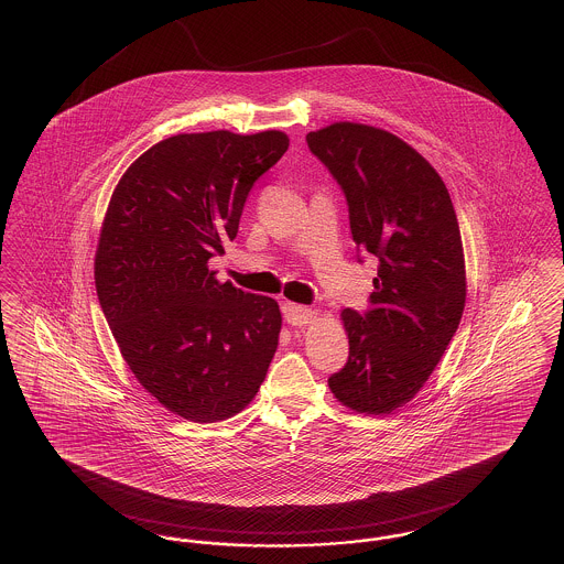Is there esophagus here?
<instances>
[{"label": "esophagus", "mask_w": 564, "mask_h": 564, "mask_svg": "<svg viewBox=\"0 0 564 564\" xmlns=\"http://www.w3.org/2000/svg\"><path fill=\"white\" fill-rule=\"evenodd\" d=\"M283 315H285V319H288L290 325H297V327L308 325V323L317 319V313L313 308L300 306V304H294V302H285L283 304Z\"/></svg>", "instance_id": "esophagus-1"}]
</instances>
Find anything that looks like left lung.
<instances>
[{
  "label": "left lung",
  "instance_id": "obj_1",
  "mask_svg": "<svg viewBox=\"0 0 564 564\" xmlns=\"http://www.w3.org/2000/svg\"><path fill=\"white\" fill-rule=\"evenodd\" d=\"M349 205L357 249L378 258L370 311L345 308L347 366L327 378L359 414H391L427 382L465 308V258L437 171L389 131L334 122L306 134Z\"/></svg>",
  "mask_w": 564,
  "mask_h": 564
}]
</instances>
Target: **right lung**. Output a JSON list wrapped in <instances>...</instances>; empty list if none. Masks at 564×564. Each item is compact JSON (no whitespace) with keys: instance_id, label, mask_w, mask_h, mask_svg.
<instances>
[{"instance_id":"add662e5","label":"right lung","mask_w":564,"mask_h":564,"mask_svg":"<svg viewBox=\"0 0 564 564\" xmlns=\"http://www.w3.org/2000/svg\"><path fill=\"white\" fill-rule=\"evenodd\" d=\"M281 131L162 139L111 194L95 285L141 387L194 423L235 416L264 382L281 311L269 295L219 283L209 260L239 232L242 207L288 152Z\"/></svg>"}]
</instances>
